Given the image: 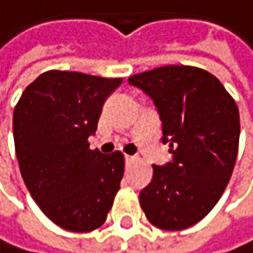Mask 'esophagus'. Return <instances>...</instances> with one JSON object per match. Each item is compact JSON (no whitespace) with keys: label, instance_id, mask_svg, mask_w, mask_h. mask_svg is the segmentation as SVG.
<instances>
[{"label":"esophagus","instance_id":"1","mask_svg":"<svg viewBox=\"0 0 253 253\" xmlns=\"http://www.w3.org/2000/svg\"><path fill=\"white\" fill-rule=\"evenodd\" d=\"M124 160H126V164H130V163H133L136 160V157H133V155H126Z\"/></svg>","mask_w":253,"mask_h":253}]
</instances>
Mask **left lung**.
I'll return each mask as SVG.
<instances>
[{"label":"left lung","mask_w":253,"mask_h":253,"mask_svg":"<svg viewBox=\"0 0 253 253\" xmlns=\"http://www.w3.org/2000/svg\"><path fill=\"white\" fill-rule=\"evenodd\" d=\"M154 101L163 144L172 161L152 166L139 192L147 220L164 230L197 224L221 198L234 172L240 141L238 107L212 74L192 66H163L129 78Z\"/></svg>","instance_id":"obj_1"}]
</instances>
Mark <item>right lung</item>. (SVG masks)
I'll return each instance as SVG.
<instances>
[{"label": "right lung", "mask_w": 253, "mask_h": 253, "mask_svg": "<svg viewBox=\"0 0 253 253\" xmlns=\"http://www.w3.org/2000/svg\"><path fill=\"white\" fill-rule=\"evenodd\" d=\"M121 83L49 70L27 85L15 106L13 139L23 179L42 213L66 230L101 226L120 189L123 154L90 150L87 139Z\"/></svg>", "instance_id": "1"}]
</instances>
